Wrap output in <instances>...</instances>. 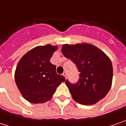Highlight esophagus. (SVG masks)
<instances>
[{
	"label": "esophagus",
	"mask_w": 126,
	"mask_h": 126,
	"mask_svg": "<svg viewBox=\"0 0 126 126\" xmlns=\"http://www.w3.org/2000/svg\"><path fill=\"white\" fill-rule=\"evenodd\" d=\"M63 76L65 77V78H66V76H67V73H66V72H64V73H63Z\"/></svg>",
	"instance_id": "34e87169"
}]
</instances>
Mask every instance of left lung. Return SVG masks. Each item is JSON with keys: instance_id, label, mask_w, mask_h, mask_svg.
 Listing matches in <instances>:
<instances>
[{"instance_id": "left-lung-1", "label": "left lung", "mask_w": 126, "mask_h": 126, "mask_svg": "<svg viewBox=\"0 0 126 126\" xmlns=\"http://www.w3.org/2000/svg\"><path fill=\"white\" fill-rule=\"evenodd\" d=\"M61 51L76 64L80 73L76 83L65 81L73 100L90 106L103 99L110 89L113 80V65L106 53L88 43L64 44Z\"/></svg>"}]
</instances>
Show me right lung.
<instances>
[{"mask_svg": "<svg viewBox=\"0 0 126 126\" xmlns=\"http://www.w3.org/2000/svg\"><path fill=\"white\" fill-rule=\"evenodd\" d=\"M58 46L50 44L37 46L27 52L19 61L15 80L23 98L32 103H43L50 100L56 88L65 78L56 73L50 62Z\"/></svg>", "mask_w": 126, "mask_h": 126, "instance_id": "1", "label": "right lung"}]
</instances>
